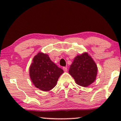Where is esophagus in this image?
Here are the masks:
<instances>
[{"label":"esophagus","mask_w":121,"mask_h":121,"mask_svg":"<svg viewBox=\"0 0 121 121\" xmlns=\"http://www.w3.org/2000/svg\"><path fill=\"white\" fill-rule=\"evenodd\" d=\"M63 70L64 71V72H67V67H63Z\"/></svg>","instance_id":"obj_1"}]
</instances>
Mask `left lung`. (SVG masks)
<instances>
[{
    "instance_id": "8db88e82",
    "label": "left lung",
    "mask_w": 121,
    "mask_h": 121,
    "mask_svg": "<svg viewBox=\"0 0 121 121\" xmlns=\"http://www.w3.org/2000/svg\"><path fill=\"white\" fill-rule=\"evenodd\" d=\"M97 72L96 64L86 53L77 56L69 70L76 83L84 87H87L95 80Z\"/></svg>"
}]
</instances>
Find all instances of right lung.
I'll return each instance as SVG.
<instances>
[{
    "mask_svg": "<svg viewBox=\"0 0 121 121\" xmlns=\"http://www.w3.org/2000/svg\"><path fill=\"white\" fill-rule=\"evenodd\" d=\"M63 73V70L51 61L47 54L41 52L35 56L30 68V76L33 84L44 91L55 86Z\"/></svg>",
    "mask_w": 121,
    "mask_h": 121,
    "instance_id": "add662e5",
    "label": "right lung"
}]
</instances>
